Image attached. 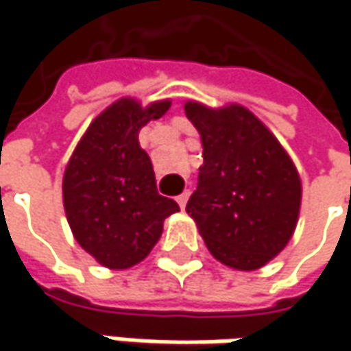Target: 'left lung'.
<instances>
[{
    "label": "left lung",
    "instance_id": "8db88e82",
    "mask_svg": "<svg viewBox=\"0 0 351 351\" xmlns=\"http://www.w3.org/2000/svg\"><path fill=\"white\" fill-rule=\"evenodd\" d=\"M166 111V103L142 107L119 99L89 125L66 166L68 224L77 244L105 267L141 263L160 240L164 221L180 210L158 191L152 162L138 144L141 128Z\"/></svg>",
    "mask_w": 351,
    "mask_h": 351
}]
</instances>
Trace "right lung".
Returning <instances> with one entry per match:
<instances>
[{
    "mask_svg": "<svg viewBox=\"0 0 351 351\" xmlns=\"http://www.w3.org/2000/svg\"><path fill=\"white\" fill-rule=\"evenodd\" d=\"M203 166L187 215L224 265L252 271L274 260L295 232L301 180L289 158L258 141L232 109L199 125Z\"/></svg>",
    "mask_w": 351,
    "mask_h": 351,
    "instance_id": "obj_1",
    "label": "right lung"
}]
</instances>
